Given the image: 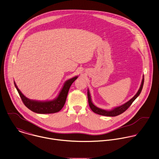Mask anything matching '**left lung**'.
<instances>
[{
	"instance_id": "1",
	"label": "left lung",
	"mask_w": 159,
	"mask_h": 159,
	"mask_svg": "<svg viewBox=\"0 0 159 159\" xmlns=\"http://www.w3.org/2000/svg\"><path fill=\"white\" fill-rule=\"evenodd\" d=\"M144 77L143 75V78L141 82V84L140 86V88L139 89V90L138 91V92L136 93V94L131 99L129 100L128 102H127L126 103H125V104L115 107L111 110H103L102 108H100L97 107H96L92 102V98H91V96H90V93L89 92V90H87V96H88V101H89V106L91 108V110L95 113L100 115H102V116H116L118 115H121V113H123V112H125L130 106L133 103V102L137 98V97L140 95L143 87V85H144Z\"/></svg>"
}]
</instances>
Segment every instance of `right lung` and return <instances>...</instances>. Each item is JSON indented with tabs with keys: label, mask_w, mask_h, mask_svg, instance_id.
Listing matches in <instances>:
<instances>
[{
	"label": "right lung",
	"mask_w": 159,
	"mask_h": 159,
	"mask_svg": "<svg viewBox=\"0 0 159 159\" xmlns=\"http://www.w3.org/2000/svg\"><path fill=\"white\" fill-rule=\"evenodd\" d=\"M77 77L78 76L77 75L66 80L58 96L54 100L49 101H37L30 100L21 92L15 82L14 84L24 105L28 109L39 114H50L57 113L63 108L66 103L69 90L72 83L77 79Z\"/></svg>",
	"instance_id": "right-lung-1"
}]
</instances>
